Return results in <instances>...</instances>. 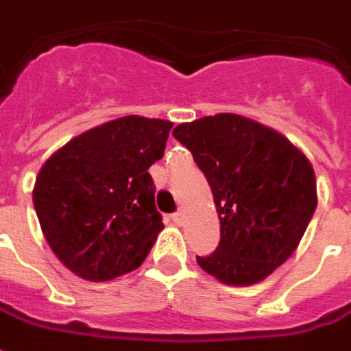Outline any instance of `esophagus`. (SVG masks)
I'll return each mask as SVG.
<instances>
[{"label":"esophagus","instance_id":"esophagus-1","mask_svg":"<svg viewBox=\"0 0 351 351\" xmlns=\"http://www.w3.org/2000/svg\"><path fill=\"white\" fill-rule=\"evenodd\" d=\"M171 221H173L176 225H183V211H176V213L171 215Z\"/></svg>","mask_w":351,"mask_h":351}]
</instances>
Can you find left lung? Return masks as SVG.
Masks as SVG:
<instances>
[{
    "label": "left lung",
    "instance_id": "left-lung-1",
    "mask_svg": "<svg viewBox=\"0 0 351 351\" xmlns=\"http://www.w3.org/2000/svg\"><path fill=\"white\" fill-rule=\"evenodd\" d=\"M193 153L219 213L217 250L196 257L227 285L263 282L297 250L317 206L306 155L280 132L234 113L173 128Z\"/></svg>",
    "mask_w": 351,
    "mask_h": 351
}]
</instances>
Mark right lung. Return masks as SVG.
<instances>
[{"mask_svg":"<svg viewBox=\"0 0 351 351\" xmlns=\"http://www.w3.org/2000/svg\"><path fill=\"white\" fill-rule=\"evenodd\" d=\"M173 123L128 115L69 140L43 164L34 187L37 219L54 255L88 282L140 267L162 230L151 164Z\"/></svg>","mask_w":351,"mask_h":351,"instance_id":"add662e5","label":"right lung"}]
</instances>
